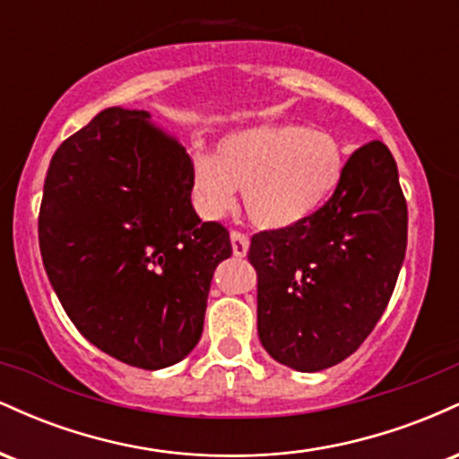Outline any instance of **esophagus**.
I'll list each match as a JSON object with an SVG mask.
<instances>
[{
	"label": "esophagus",
	"mask_w": 459,
	"mask_h": 459,
	"mask_svg": "<svg viewBox=\"0 0 459 459\" xmlns=\"http://www.w3.org/2000/svg\"><path fill=\"white\" fill-rule=\"evenodd\" d=\"M230 244H233L235 256H246L250 239H247V235L241 233V230H233V233H230Z\"/></svg>",
	"instance_id": "esophagus-1"
}]
</instances>
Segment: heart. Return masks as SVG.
Instances as JSON below:
<instances>
[{"label":"heart","mask_w":459,"mask_h":459,"mask_svg":"<svg viewBox=\"0 0 459 459\" xmlns=\"http://www.w3.org/2000/svg\"><path fill=\"white\" fill-rule=\"evenodd\" d=\"M343 140L307 125L239 129L218 142V152L192 157V196L204 218L230 212L237 189L259 229L282 230L313 215L343 178Z\"/></svg>","instance_id":"1"}]
</instances>
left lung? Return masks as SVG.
Instances as JSON below:
<instances>
[{"label": "left lung", "mask_w": 459, "mask_h": 459, "mask_svg": "<svg viewBox=\"0 0 459 459\" xmlns=\"http://www.w3.org/2000/svg\"><path fill=\"white\" fill-rule=\"evenodd\" d=\"M408 207L397 163L362 144L324 207L250 241L259 339L273 360L313 373L339 365L371 334L405 256Z\"/></svg>", "instance_id": "obj_1"}]
</instances>
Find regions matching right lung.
<instances>
[{
  "label": "right lung",
  "mask_w": 459,
  "mask_h": 459,
  "mask_svg": "<svg viewBox=\"0 0 459 459\" xmlns=\"http://www.w3.org/2000/svg\"><path fill=\"white\" fill-rule=\"evenodd\" d=\"M144 109L109 108L51 157L39 213L45 272L75 328L125 365L170 367L203 334L226 226L192 207V160Z\"/></svg>",
  "instance_id": "obj_1"
}]
</instances>
